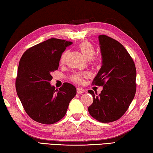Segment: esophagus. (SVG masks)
Wrapping results in <instances>:
<instances>
[{
  "instance_id": "34e87169",
  "label": "esophagus",
  "mask_w": 153,
  "mask_h": 153,
  "mask_svg": "<svg viewBox=\"0 0 153 153\" xmlns=\"http://www.w3.org/2000/svg\"><path fill=\"white\" fill-rule=\"evenodd\" d=\"M85 92H86V90H85L84 89L82 88H77V93L78 94H82V93H84Z\"/></svg>"
}]
</instances>
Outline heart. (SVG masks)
<instances>
[{
    "instance_id": "obj_1",
    "label": "heart",
    "mask_w": 153,
    "mask_h": 153,
    "mask_svg": "<svg viewBox=\"0 0 153 153\" xmlns=\"http://www.w3.org/2000/svg\"><path fill=\"white\" fill-rule=\"evenodd\" d=\"M78 48L82 52V55L84 56V57L87 59H90L92 58V56L94 55L95 54V49L94 46L88 41H84L79 44L78 45ZM67 51H64L61 56L60 58V62L61 63H63L65 60L67 56ZM86 76V74H79L76 73L74 74L71 76V79L74 82L77 83H81L83 80V77Z\"/></svg>"
}]
</instances>
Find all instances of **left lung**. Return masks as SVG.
Listing matches in <instances>:
<instances>
[{"instance_id":"obj_1","label":"left lung","mask_w":153,"mask_h":153,"mask_svg":"<svg viewBox=\"0 0 153 153\" xmlns=\"http://www.w3.org/2000/svg\"><path fill=\"white\" fill-rule=\"evenodd\" d=\"M102 66L92 84L102 86L93 97L90 115L102 123L113 122L122 117L132 101L136 90V69L132 58L118 41L106 35L98 36Z\"/></svg>"}]
</instances>
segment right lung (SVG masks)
Returning <instances> with one entry per match:
<instances>
[{"mask_svg": "<svg viewBox=\"0 0 153 153\" xmlns=\"http://www.w3.org/2000/svg\"><path fill=\"white\" fill-rule=\"evenodd\" d=\"M72 42L51 38L32 46L21 58L15 82L17 96L25 112L33 120L53 124L65 115L76 88L64 83L52 86V72L57 70L61 56Z\"/></svg>", "mask_w": 153, "mask_h": 153, "instance_id": "add662e5", "label": "right lung"}]
</instances>
